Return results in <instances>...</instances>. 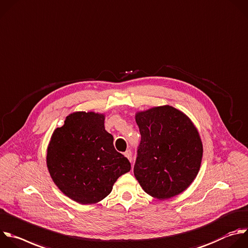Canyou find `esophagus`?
Masks as SVG:
<instances>
[{"instance_id":"34e87169","label":"esophagus","mask_w":248,"mask_h":248,"mask_svg":"<svg viewBox=\"0 0 248 248\" xmlns=\"http://www.w3.org/2000/svg\"><path fill=\"white\" fill-rule=\"evenodd\" d=\"M124 155L128 158V160L131 162L132 161V152L130 151V150H128V151H126L125 153H124Z\"/></svg>"}]
</instances>
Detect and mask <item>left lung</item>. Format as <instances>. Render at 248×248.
<instances>
[{
  "mask_svg": "<svg viewBox=\"0 0 248 248\" xmlns=\"http://www.w3.org/2000/svg\"><path fill=\"white\" fill-rule=\"evenodd\" d=\"M140 142L134 175L142 189L157 200L186 190L201 169L200 133L181 110L161 106L136 113Z\"/></svg>",
  "mask_w": 248,
  "mask_h": 248,
  "instance_id": "left-lung-1",
  "label": "left lung"
}]
</instances>
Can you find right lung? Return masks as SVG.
Wrapping results in <instances>:
<instances>
[{
    "label": "right lung",
    "instance_id": "1",
    "mask_svg": "<svg viewBox=\"0 0 248 248\" xmlns=\"http://www.w3.org/2000/svg\"><path fill=\"white\" fill-rule=\"evenodd\" d=\"M105 114L76 111L57 128L46 150V167L54 183L80 204L103 201L117 179L131 170L105 129Z\"/></svg>",
    "mask_w": 248,
    "mask_h": 248
}]
</instances>
